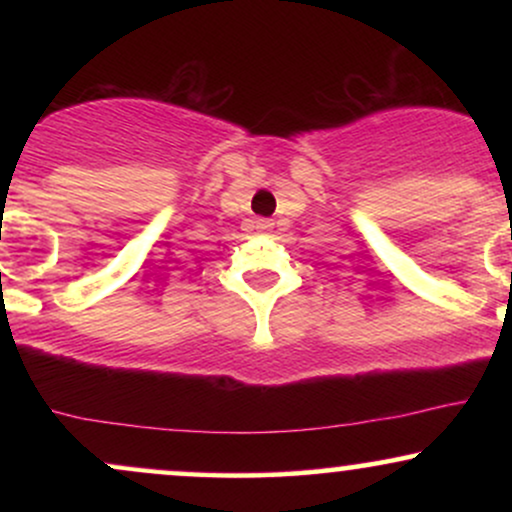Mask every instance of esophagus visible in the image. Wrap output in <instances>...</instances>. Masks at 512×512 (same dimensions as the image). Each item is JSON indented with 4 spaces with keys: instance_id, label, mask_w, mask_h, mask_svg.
<instances>
[{
    "instance_id": "obj_1",
    "label": "esophagus",
    "mask_w": 512,
    "mask_h": 512,
    "mask_svg": "<svg viewBox=\"0 0 512 512\" xmlns=\"http://www.w3.org/2000/svg\"><path fill=\"white\" fill-rule=\"evenodd\" d=\"M255 223H257V228H262V231H264V228L272 226V221H269V219H257Z\"/></svg>"
}]
</instances>
